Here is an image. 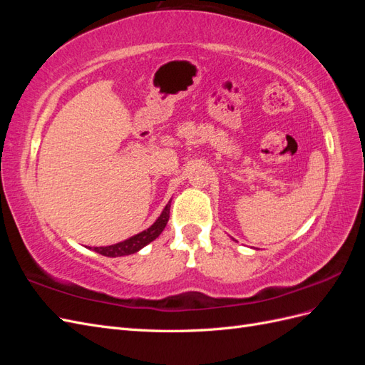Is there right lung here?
I'll return each mask as SVG.
<instances>
[{
  "mask_svg": "<svg viewBox=\"0 0 365 365\" xmlns=\"http://www.w3.org/2000/svg\"><path fill=\"white\" fill-rule=\"evenodd\" d=\"M169 213H170V201L168 202V205L164 207L158 219L148 230L141 231V233L134 235L132 237H129L123 242H118V244H114V245L94 247L93 251L102 254V256H106V257H121V256H129V254H134V252L140 251L141 248H145L148 244H150L152 240H155L163 233V230L165 228V224H168V220H169Z\"/></svg>",
  "mask_w": 365,
  "mask_h": 365,
  "instance_id": "1",
  "label": "right lung"
}]
</instances>
